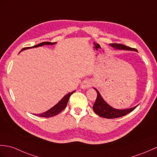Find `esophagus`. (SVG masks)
<instances>
[{
    "label": "esophagus",
    "mask_w": 157,
    "mask_h": 157,
    "mask_svg": "<svg viewBox=\"0 0 157 157\" xmlns=\"http://www.w3.org/2000/svg\"><path fill=\"white\" fill-rule=\"evenodd\" d=\"M92 86V83L89 80H85L82 83V88H88V87Z\"/></svg>",
    "instance_id": "esophagus-1"
}]
</instances>
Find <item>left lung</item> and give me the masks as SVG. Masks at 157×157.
Wrapping results in <instances>:
<instances>
[{
    "label": "left lung",
    "instance_id": "1",
    "mask_svg": "<svg viewBox=\"0 0 157 157\" xmlns=\"http://www.w3.org/2000/svg\"><path fill=\"white\" fill-rule=\"evenodd\" d=\"M110 45L117 49L130 50L136 51V52H137V50L136 49L132 48V47L124 45L122 44H118V43H110ZM95 90L97 92V98L95 101V103H94L93 105V110L95 112L96 114L101 116V117L110 119L120 118L128 114V113L131 112H132L134 109L137 107L136 105L135 107L130 109H126V110H118V109H115L111 107L110 105H109L106 102H105L103 100V98H101L99 92H98L96 89Z\"/></svg>",
    "mask_w": 157,
    "mask_h": 157
}]
</instances>
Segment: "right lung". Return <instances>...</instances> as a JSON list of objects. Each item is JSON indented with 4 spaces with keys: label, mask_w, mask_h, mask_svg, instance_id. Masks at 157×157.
I'll use <instances>...</instances> for the list:
<instances>
[{
    "label": "right lung",
    "mask_w": 157,
    "mask_h": 157,
    "mask_svg": "<svg viewBox=\"0 0 157 157\" xmlns=\"http://www.w3.org/2000/svg\"><path fill=\"white\" fill-rule=\"evenodd\" d=\"M56 43H51V42H43L41 43L40 44L38 45H36L33 47H25V48L22 49L21 51L25 50V49H27L29 48H32V47H40V46H42V45H53ZM75 91H73L72 92L69 93L67 94H66L62 99L58 102L56 105H54L53 108H52L51 109H49V110L46 111L45 112H43L42 114H36L37 116H40V117H45V118H49V117H52V116H54L57 114H59L60 113L62 110H64L65 108V107L67 106V104L68 102V100L70 99V97L71 96V94L74 93Z\"/></svg>",
    "instance_id": "right-lung-1"
}]
</instances>
